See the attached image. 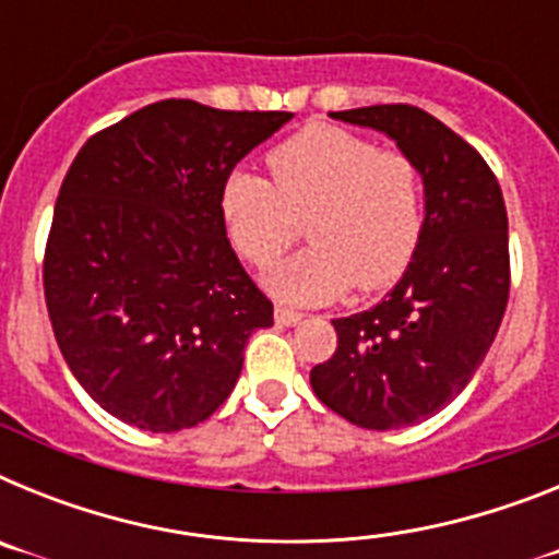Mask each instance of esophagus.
Returning a JSON list of instances; mask_svg holds the SVG:
<instances>
[{
	"label": "esophagus",
	"mask_w": 559,
	"mask_h": 559,
	"mask_svg": "<svg viewBox=\"0 0 559 559\" xmlns=\"http://www.w3.org/2000/svg\"><path fill=\"white\" fill-rule=\"evenodd\" d=\"M274 319H276V324H283V328H294V324L302 322V313H299V310H290V308H283V305H276Z\"/></svg>",
	"instance_id": "obj_1"
}]
</instances>
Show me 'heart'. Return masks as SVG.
<instances>
[{
	"instance_id": "b5f03b06",
	"label": "heart",
	"mask_w": 559,
	"mask_h": 559,
	"mask_svg": "<svg viewBox=\"0 0 559 559\" xmlns=\"http://www.w3.org/2000/svg\"><path fill=\"white\" fill-rule=\"evenodd\" d=\"M274 181L237 170L221 192V218L237 254L265 269L294 243L299 221L310 246L269 276L296 305L358 290H383L417 254L426 195L412 156L380 151L335 126H310L269 153Z\"/></svg>"
}]
</instances>
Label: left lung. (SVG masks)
<instances>
[{
    "mask_svg": "<svg viewBox=\"0 0 559 559\" xmlns=\"http://www.w3.org/2000/svg\"><path fill=\"white\" fill-rule=\"evenodd\" d=\"M374 128L423 173L426 221L403 280L374 308L333 319L338 347L310 369L324 406L369 431L433 417L462 392L510 299V235L496 173L481 153L406 103L333 111Z\"/></svg>",
    "mask_w": 559,
    "mask_h": 559,
    "instance_id": "8db88e82",
    "label": "left lung"
}]
</instances>
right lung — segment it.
Masks as SVG:
<instances>
[{"label":"right lung","mask_w":559,"mask_h":559,"mask_svg":"<svg viewBox=\"0 0 559 559\" xmlns=\"http://www.w3.org/2000/svg\"><path fill=\"white\" fill-rule=\"evenodd\" d=\"M290 111L159 100L88 136L44 251V299L63 360L111 417L153 433L224 406L274 305L237 260L221 192Z\"/></svg>","instance_id":"1"}]
</instances>
